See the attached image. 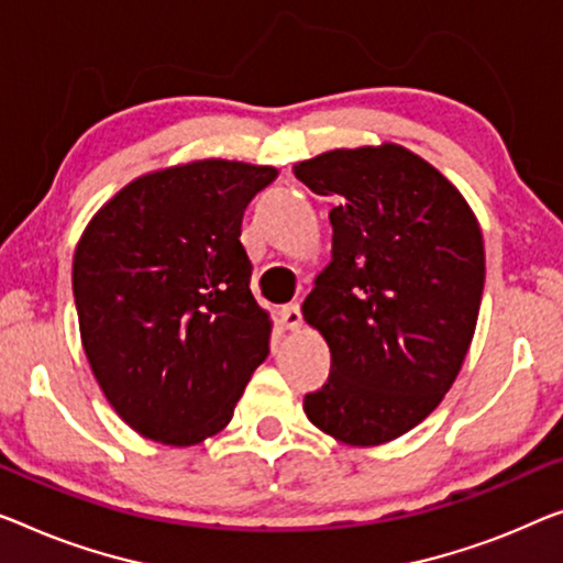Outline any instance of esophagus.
<instances>
[{"mask_svg": "<svg viewBox=\"0 0 563 563\" xmlns=\"http://www.w3.org/2000/svg\"><path fill=\"white\" fill-rule=\"evenodd\" d=\"M280 323H283V329L298 331L300 325H303V316H300V306H298V303L285 306V308L280 310Z\"/></svg>", "mask_w": 563, "mask_h": 563, "instance_id": "obj_1", "label": "esophagus"}]
</instances>
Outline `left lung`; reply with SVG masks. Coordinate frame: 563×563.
<instances>
[{"mask_svg":"<svg viewBox=\"0 0 563 563\" xmlns=\"http://www.w3.org/2000/svg\"><path fill=\"white\" fill-rule=\"evenodd\" d=\"M292 174L335 199L331 263L300 308L329 343L331 374L303 409L351 448L391 442L463 368L485 283L481 222L448 176L394 141L325 151Z\"/></svg>","mask_w":563,"mask_h":563,"instance_id":"1","label":"left lung"}]
</instances>
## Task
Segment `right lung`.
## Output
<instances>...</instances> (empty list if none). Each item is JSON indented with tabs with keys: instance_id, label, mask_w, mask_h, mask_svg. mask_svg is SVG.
<instances>
[{
	"instance_id": "1",
	"label": "right lung",
	"mask_w": 563,
	"mask_h": 563,
	"mask_svg": "<svg viewBox=\"0 0 563 563\" xmlns=\"http://www.w3.org/2000/svg\"><path fill=\"white\" fill-rule=\"evenodd\" d=\"M275 166L195 158L106 201L73 257L80 341L98 387L141 438L191 448L230 424L271 354L250 290L242 214Z\"/></svg>"
}]
</instances>
